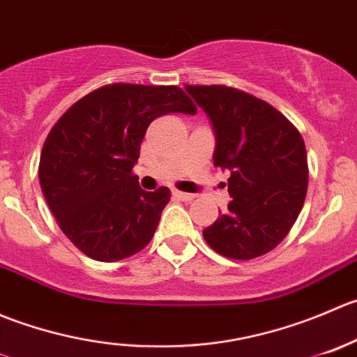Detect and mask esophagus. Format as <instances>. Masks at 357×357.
<instances>
[{"label": "esophagus", "mask_w": 357, "mask_h": 357, "mask_svg": "<svg viewBox=\"0 0 357 357\" xmlns=\"http://www.w3.org/2000/svg\"><path fill=\"white\" fill-rule=\"evenodd\" d=\"M174 197H177L180 201H192L194 199V194H187V192H180V190H172Z\"/></svg>", "instance_id": "obj_1"}]
</instances>
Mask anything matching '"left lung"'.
Returning <instances> with one entry per match:
<instances>
[{
	"label": "left lung",
	"instance_id": "8db88e82",
	"mask_svg": "<svg viewBox=\"0 0 357 357\" xmlns=\"http://www.w3.org/2000/svg\"><path fill=\"white\" fill-rule=\"evenodd\" d=\"M185 91L211 123L213 165L231 174L232 199L204 229V241L227 259L266 255L303 206L309 168L302 135L273 105L236 88L185 84Z\"/></svg>",
	"mask_w": 357,
	"mask_h": 357
}]
</instances>
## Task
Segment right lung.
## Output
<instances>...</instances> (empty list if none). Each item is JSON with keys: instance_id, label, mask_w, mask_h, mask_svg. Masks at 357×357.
<instances>
[{"instance_id": "1", "label": "right lung", "mask_w": 357, "mask_h": 357, "mask_svg": "<svg viewBox=\"0 0 357 357\" xmlns=\"http://www.w3.org/2000/svg\"><path fill=\"white\" fill-rule=\"evenodd\" d=\"M196 111L178 86L114 83L84 95L55 123L41 151V190L84 255L116 262L149 245L170 189H140L132 174L140 144L160 116Z\"/></svg>"}]
</instances>
